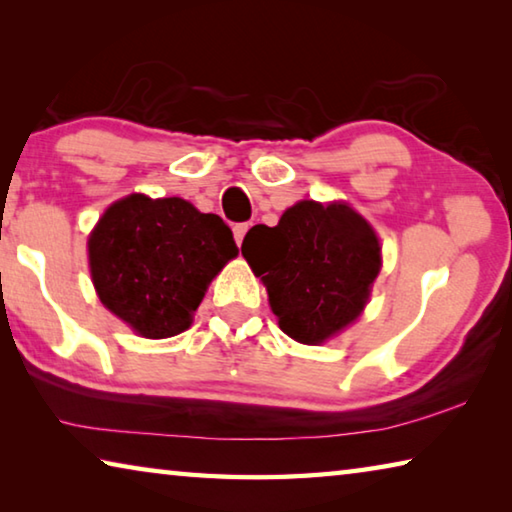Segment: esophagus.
<instances>
[{"mask_svg": "<svg viewBox=\"0 0 512 512\" xmlns=\"http://www.w3.org/2000/svg\"><path fill=\"white\" fill-rule=\"evenodd\" d=\"M248 228H250L248 223H237L235 228H232V232H235V241H237V246H241V241H244Z\"/></svg>", "mask_w": 512, "mask_h": 512, "instance_id": "obj_1", "label": "esophagus"}]
</instances>
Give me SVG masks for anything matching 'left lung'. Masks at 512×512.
I'll return each mask as SVG.
<instances>
[{"label":"left lung","instance_id":"1","mask_svg":"<svg viewBox=\"0 0 512 512\" xmlns=\"http://www.w3.org/2000/svg\"><path fill=\"white\" fill-rule=\"evenodd\" d=\"M241 253L266 284L282 332L307 345L357 320L381 268L375 230L345 203L300 201L275 228H250Z\"/></svg>","mask_w":512,"mask_h":512}]
</instances>
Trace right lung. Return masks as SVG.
<instances>
[{
    "label": "right lung",
    "mask_w": 512,
    "mask_h": 512,
    "mask_svg": "<svg viewBox=\"0 0 512 512\" xmlns=\"http://www.w3.org/2000/svg\"><path fill=\"white\" fill-rule=\"evenodd\" d=\"M88 250L101 302L146 339L185 332L207 284L237 255L221 216L176 196L142 194L108 207Z\"/></svg>",
    "instance_id": "1"
}]
</instances>
